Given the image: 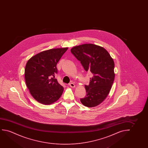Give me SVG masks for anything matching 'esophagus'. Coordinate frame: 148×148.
<instances>
[{"instance_id":"esophagus-1","label":"esophagus","mask_w":148,"mask_h":148,"mask_svg":"<svg viewBox=\"0 0 148 148\" xmlns=\"http://www.w3.org/2000/svg\"><path fill=\"white\" fill-rule=\"evenodd\" d=\"M69 86H70V87H72V88H74V87H75V85L73 83H69Z\"/></svg>"}]
</instances>
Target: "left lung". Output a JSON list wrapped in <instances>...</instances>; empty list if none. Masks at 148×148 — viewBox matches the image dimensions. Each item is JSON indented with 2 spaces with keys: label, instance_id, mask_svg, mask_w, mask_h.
<instances>
[{
  "label": "left lung",
  "instance_id": "8db88e82",
  "mask_svg": "<svg viewBox=\"0 0 148 148\" xmlns=\"http://www.w3.org/2000/svg\"><path fill=\"white\" fill-rule=\"evenodd\" d=\"M71 52L85 71L92 74L89 85H85L86 95L80 101L87 107L97 106L107 97L113 83V60L105 49L93 44L73 47Z\"/></svg>",
  "mask_w": 148,
  "mask_h": 148
}]
</instances>
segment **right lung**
Returning <instances> with one entry per match:
<instances>
[{
	"label": "right lung",
	"instance_id": "1",
	"mask_svg": "<svg viewBox=\"0 0 148 148\" xmlns=\"http://www.w3.org/2000/svg\"><path fill=\"white\" fill-rule=\"evenodd\" d=\"M68 47L51 49L35 55L29 60L25 69V78L30 92L39 103L50 105L57 101L64 88L55 75L57 65Z\"/></svg>",
	"mask_w": 148,
	"mask_h": 148
}]
</instances>
